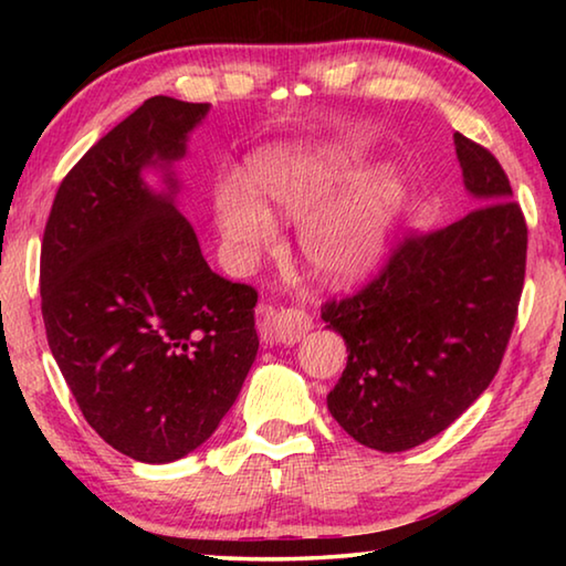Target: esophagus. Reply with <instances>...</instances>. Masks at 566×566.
<instances>
[{
  "label": "esophagus",
  "mask_w": 566,
  "mask_h": 566,
  "mask_svg": "<svg viewBox=\"0 0 566 566\" xmlns=\"http://www.w3.org/2000/svg\"><path fill=\"white\" fill-rule=\"evenodd\" d=\"M266 319L272 322L274 339L282 344H296L312 329V317L302 310H266Z\"/></svg>",
  "instance_id": "obj_1"
}]
</instances>
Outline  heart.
<instances>
[{
	"label": "heart",
	"mask_w": 566,
	"mask_h": 566,
	"mask_svg": "<svg viewBox=\"0 0 566 566\" xmlns=\"http://www.w3.org/2000/svg\"><path fill=\"white\" fill-rule=\"evenodd\" d=\"M357 175V159L342 149L276 147L252 157L247 181L217 187V224L237 266H252L270 249L276 227L272 212L302 219L300 252L324 282L352 284L381 262L405 214L409 185L395 167L361 175L342 197L328 199ZM265 199L262 206L253 195Z\"/></svg>",
	"instance_id": "1"
}]
</instances>
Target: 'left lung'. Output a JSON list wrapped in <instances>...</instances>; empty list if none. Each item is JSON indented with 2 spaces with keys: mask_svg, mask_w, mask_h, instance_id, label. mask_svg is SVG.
I'll use <instances>...</instances> for the list:
<instances>
[{
  "mask_svg": "<svg viewBox=\"0 0 566 566\" xmlns=\"http://www.w3.org/2000/svg\"><path fill=\"white\" fill-rule=\"evenodd\" d=\"M454 149L472 212L407 239L375 282L322 306L349 352L327 407L377 452H407L462 417L494 379L516 319L524 214L492 151L459 132Z\"/></svg>",
  "mask_w": 566,
  "mask_h": 566,
  "instance_id": "left-lung-1",
  "label": "left lung"
}]
</instances>
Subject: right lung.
I'll list each match as a JSON object with an SVG mask.
<instances>
[{
	"label": "right lung",
	"instance_id": "right-lung-1",
	"mask_svg": "<svg viewBox=\"0 0 566 566\" xmlns=\"http://www.w3.org/2000/svg\"><path fill=\"white\" fill-rule=\"evenodd\" d=\"M207 114L147 99L64 177L42 239V317L64 381L94 432L147 464L214 434L260 349L256 292L209 270L177 209L175 165Z\"/></svg>",
	"mask_w": 566,
	"mask_h": 566
}]
</instances>
